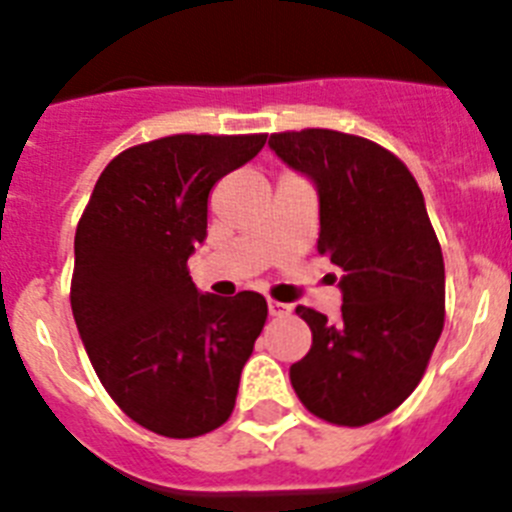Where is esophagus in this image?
I'll return each instance as SVG.
<instances>
[{
  "label": "esophagus",
  "instance_id": "1",
  "mask_svg": "<svg viewBox=\"0 0 512 512\" xmlns=\"http://www.w3.org/2000/svg\"><path fill=\"white\" fill-rule=\"evenodd\" d=\"M287 312H289V305H284V302H277V300H269V315L279 318V315H287Z\"/></svg>",
  "mask_w": 512,
  "mask_h": 512
}]
</instances>
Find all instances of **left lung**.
Segmentation results:
<instances>
[{
	"label": "left lung",
	"mask_w": 512,
	"mask_h": 512,
	"mask_svg": "<svg viewBox=\"0 0 512 512\" xmlns=\"http://www.w3.org/2000/svg\"><path fill=\"white\" fill-rule=\"evenodd\" d=\"M269 146L315 184L318 253L343 269L338 323L297 307L312 346L289 366L292 387L328 423H374L418 387L443 330L446 274L423 192L395 153L359 135L307 128Z\"/></svg>",
	"instance_id": "obj_1"
}]
</instances>
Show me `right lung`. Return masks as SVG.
Listing matches in <instances>:
<instances>
[{
	"label": "right lung",
	"mask_w": 512,
	"mask_h": 512,
	"mask_svg": "<svg viewBox=\"0 0 512 512\" xmlns=\"http://www.w3.org/2000/svg\"><path fill=\"white\" fill-rule=\"evenodd\" d=\"M266 135H169L122 151L94 184L74 238L71 310L104 390L166 438L230 418L266 323L259 292L202 295L187 261L207 238V197Z\"/></svg>",
	"instance_id": "add662e5"
}]
</instances>
